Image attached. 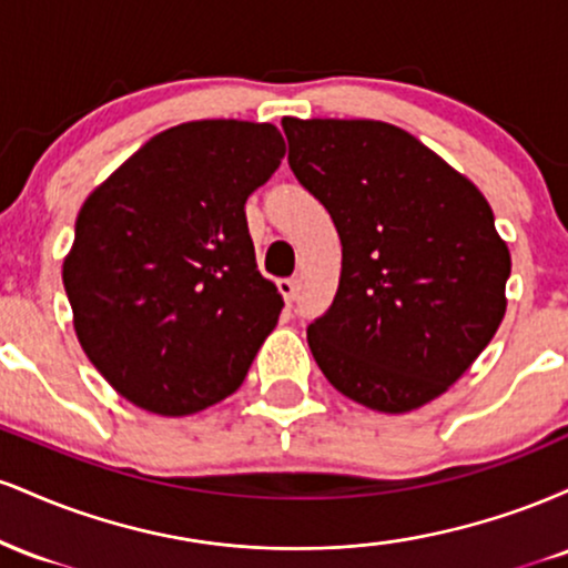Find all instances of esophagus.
Returning a JSON list of instances; mask_svg holds the SVG:
<instances>
[{"mask_svg":"<svg viewBox=\"0 0 568 568\" xmlns=\"http://www.w3.org/2000/svg\"><path fill=\"white\" fill-rule=\"evenodd\" d=\"M277 291L283 293L285 302H296L298 296V280L296 277H285V280H277Z\"/></svg>","mask_w":568,"mask_h":568,"instance_id":"1","label":"esophagus"}]
</instances>
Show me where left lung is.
I'll return each instance as SVG.
<instances>
[{
	"mask_svg": "<svg viewBox=\"0 0 568 568\" xmlns=\"http://www.w3.org/2000/svg\"><path fill=\"white\" fill-rule=\"evenodd\" d=\"M288 165L334 219L342 277L306 328L342 395L406 414L446 393L505 317L510 251L480 189L379 120L285 116Z\"/></svg>",
	"mask_w": 568,
	"mask_h": 568,
	"instance_id": "1",
	"label": "left lung"
}]
</instances>
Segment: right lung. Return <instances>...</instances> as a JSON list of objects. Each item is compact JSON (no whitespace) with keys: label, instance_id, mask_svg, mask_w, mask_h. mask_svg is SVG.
<instances>
[{"label":"right lung","instance_id":"right-lung-1","mask_svg":"<svg viewBox=\"0 0 568 568\" xmlns=\"http://www.w3.org/2000/svg\"><path fill=\"white\" fill-rule=\"evenodd\" d=\"M283 154L270 122H184L84 200L63 288L84 355L133 406L189 416L243 384L283 310L245 200Z\"/></svg>","mask_w":568,"mask_h":568}]
</instances>
